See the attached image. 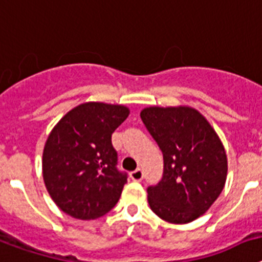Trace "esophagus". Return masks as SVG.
Returning <instances> with one entry per match:
<instances>
[{"label": "esophagus", "mask_w": 262, "mask_h": 262, "mask_svg": "<svg viewBox=\"0 0 262 262\" xmlns=\"http://www.w3.org/2000/svg\"><path fill=\"white\" fill-rule=\"evenodd\" d=\"M130 178L136 182H140L141 179L144 178V172H142V170L141 169L134 170V171L130 172Z\"/></svg>", "instance_id": "esophagus-1"}]
</instances>
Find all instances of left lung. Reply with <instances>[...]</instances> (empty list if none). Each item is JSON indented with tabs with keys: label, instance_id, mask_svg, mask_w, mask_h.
Here are the masks:
<instances>
[{
	"label": "left lung",
	"instance_id": "obj_1",
	"mask_svg": "<svg viewBox=\"0 0 262 262\" xmlns=\"http://www.w3.org/2000/svg\"><path fill=\"white\" fill-rule=\"evenodd\" d=\"M141 120L163 154V175L147 187L156 215L172 224L198 219L224 188L227 154L202 113L190 106H149Z\"/></svg>",
	"mask_w": 262,
	"mask_h": 262
}]
</instances>
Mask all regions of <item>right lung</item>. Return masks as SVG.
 <instances>
[{"mask_svg":"<svg viewBox=\"0 0 262 262\" xmlns=\"http://www.w3.org/2000/svg\"><path fill=\"white\" fill-rule=\"evenodd\" d=\"M128 116L124 105L91 101L54 126L43 149V181L63 212L91 220L116 206L128 175L117 169L112 133Z\"/></svg>","mask_w":262,"mask_h":262,"instance_id":"obj_1","label":"right lung"}]
</instances>
